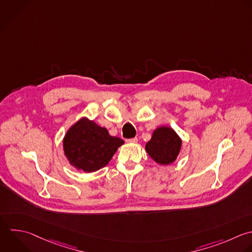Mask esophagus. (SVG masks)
I'll return each instance as SVG.
<instances>
[{"label": "esophagus", "instance_id": "esophagus-1", "mask_svg": "<svg viewBox=\"0 0 252 252\" xmlns=\"http://www.w3.org/2000/svg\"><path fill=\"white\" fill-rule=\"evenodd\" d=\"M126 142H127V143H129V144H136V143L138 142V139H137V138L128 139V140H126Z\"/></svg>", "mask_w": 252, "mask_h": 252}]
</instances>
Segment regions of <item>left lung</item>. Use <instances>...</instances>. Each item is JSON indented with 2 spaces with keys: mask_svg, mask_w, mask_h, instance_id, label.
Masks as SVG:
<instances>
[{
  "mask_svg": "<svg viewBox=\"0 0 252 252\" xmlns=\"http://www.w3.org/2000/svg\"><path fill=\"white\" fill-rule=\"evenodd\" d=\"M181 145V138L171 127L159 126L153 131L152 138L146 144L145 149L157 163L168 165L175 161Z\"/></svg>",
  "mask_w": 252,
  "mask_h": 252,
  "instance_id": "8db88e82",
  "label": "left lung"
}]
</instances>
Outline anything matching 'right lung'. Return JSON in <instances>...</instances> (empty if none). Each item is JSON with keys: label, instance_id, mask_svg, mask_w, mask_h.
I'll list each match as a JSON object with an SVG mask.
<instances>
[{"label": "right lung", "instance_id": "right-lung-1", "mask_svg": "<svg viewBox=\"0 0 252 252\" xmlns=\"http://www.w3.org/2000/svg\"><path fill=\"white\" fill-rule=\"evenodd\" d=\"M124 141L107 129L83 117L74 123L63 139V151L69 163L85 172L96 171L108 164Z\"/></svg>", "mask_w": 252, "mask_h": 252}]
</instances>
